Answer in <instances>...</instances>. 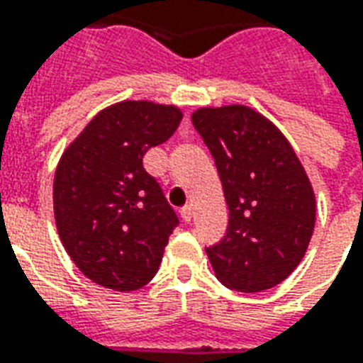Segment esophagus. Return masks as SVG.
Segmentation results:
<instances>
[{
    "label": "esophagus",
    "mask_w": 363,
    "mask_h": 363,
    "mask_svg": "<svg viewBox=\"0 0 363 363\" xmlns=\"http://www.w3.org/2000/svg\"><path fill=\"white\" fill-rule=\"evenodd\" d=\"M181 218L184 221L192 220V208H190V206H184V208H182V210H181Z\"/></svg>",
    "instance_id": "1"
}]
</instances>
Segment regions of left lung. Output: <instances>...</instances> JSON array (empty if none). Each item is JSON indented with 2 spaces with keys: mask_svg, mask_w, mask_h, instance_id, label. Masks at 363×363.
Returning a JSON list of instances; mask_svg holds the SVG:
<instances>
[{
  "mask_svg": "<svg viewBox=\"0 0 363 363\" xmlns=\"http://www.w3.org/2000/svg\"><path fill=\"white\" fill-rule=\"evenodd\" d=\"M192 124L216 159L229 208L223 241L206 249L216 278L243 294L274 288L311 241V181L280 128L251 106H202Z\"/></svg>",
  "mask_w": 363,
  "mask_h": 363,
  "instance_id": "1",
  "label": "left lung"
}]
</instances>
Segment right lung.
Instances as JSON below:
<instances>
[{
  "mask_svg": "<svg viewBox=\"0 0 363 363\" xmlns=\"http://www.w3.org/2000/svg\"><path fill=\"white\" fill-rule=\"evenodd\" d=\"M182 120L174 104H108L67 145L54 174V220L74 264L103 288L134 291L157 274L179 223L143 155Z\"/></svg>",
  "mask_w": 363,
  "mask_h": 363,
  "instance_id": "obj_1",
  "label": "right lung"
}]
</instances>
